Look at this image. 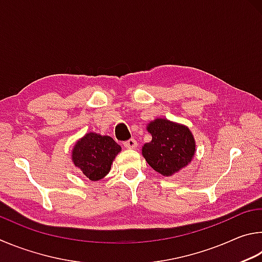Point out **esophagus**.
Listing matches in <instances>:
<instances>
[{"label":"esophagus","instance_id":"1","mask_svg":"<svg viewBox=\"0 0 262 262\" xmlns=\"http://www.w3.org/2000/svg\"><path fill=\"white\" fill-rule=\"evenodd\" d=\"M124 147L127 148V149H134L137 148V141L135 139H130L124 143Z\"/></svg>","mask_w":262,"mask_h":262}]
</instances>
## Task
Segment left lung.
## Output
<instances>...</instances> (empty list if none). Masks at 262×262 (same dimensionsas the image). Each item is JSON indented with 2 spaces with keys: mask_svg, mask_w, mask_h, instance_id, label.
<instances>
[{
  "mask_svg": "<svg viewBox=\"0 0 262 262\" xmlns=\"http://www.w3.org/2000/svg\"><path fill=\"white\" fill-rule=\"evenodd\" d=\"M147 131L152 141L143 146L141 153L155 171L169 177L192 161L195 141L189 127L166 118H155L148 123Z\"/></svg>",
  "mask_w": 262,
  "mask_h": 262,
  "instance_id": "obj_1",
  "label": "left lung"
}]
</instances>
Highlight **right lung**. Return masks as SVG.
I'll list each match as a JSON object with an SVG mask.
<instances>
[{
  "label": "right lung",
  "instance_id": "1",
  "mask_svg": "<svg viewBox=\"0 0 262 262\" xmlns=\"http://www.w3.org/2000/svg\"><path fill=\"white\" fill-rule=\"evenodd\" d=\"M121 149L112 137L89 132L73 146L72 162L91 181H100L110 171Z\"/></svg>",
  "mask_w": 262,
  "mask_h": 262
}]
</instances>
